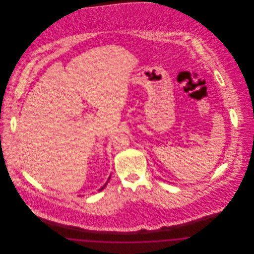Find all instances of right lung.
I'll return each instance as SVG.
<instances>
[{
	"label": "right lung",
	"mask_w": 254,
	"mask_h": 254,
	"mask_svg": "<svg viewBox=\"0 0 254 254\" xmlns=\"http://www.w3.org/2000/svg\"><path fill=\"white\" fill-rule=\"evenodd\" d=\"M109 179H110V176H109V179H108V181H107V183H106V184H105V185H104V186H103V187H102V188H101V189H100V190H99V191H101V190H104V189H105V188H106V186H107V184H108V183H109Z\"/></svg>",
	"instance_id": "1"
}]
</instances>
